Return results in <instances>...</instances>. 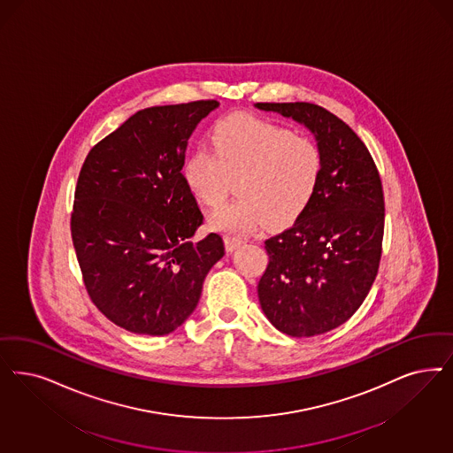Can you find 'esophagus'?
<instances>
[{"label":"esophagus","instance_id":"1","mask_svg":"<svg viewBox=\"0 0 453 453\" xmlns=\"http://www.w3.org/2000/svg\"><path fill=\"white\" fill-rule=\"evenodd\" d=\"M224 242H226V250L233 252V250H237L244 242V239L242 237H235V235H226Z\"/></svg>","mask_w":453,"mask_h":453}]
</instances>
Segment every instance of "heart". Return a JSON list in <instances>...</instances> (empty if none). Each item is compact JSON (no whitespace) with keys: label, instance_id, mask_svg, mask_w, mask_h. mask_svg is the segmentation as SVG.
<instances>
[{"label":"heart","instance_id":"1","mask_svg":"<svg viewBox=\"0 0 453 453\" xmlns=\"http://www.w3.org/2000/svg\"><path fill=\"white\" fill-rule=\"evenodd\" d=\"M209 147L192 150L182 179L205 207H218L235 182L239 197L209 219L219 233L246 234L263 224L284 227L312 201L323 172L319 147L280 125L231 115L214 125Z\"/></svg>","mask_w":453,"mask_h":453}]
</instances>
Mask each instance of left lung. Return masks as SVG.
<instances>
[{"label": "left lung", "mask_w": 453, "mask_h": 453, "mask_svg": "<svg viewBox=\"0 0 453 453\" xmlns=\"http://www.w3.org/2000/svg\"><path fill=\"white\" fill-rule=\"evenodd\" d=\"M304 125L323 156L319 186L296 222L269 237L257 284L265 318L289 336H314L348 321L373 286L385 229L380 173L358 135L319 105L256 104Z\"/></svg>", "instance_id": "obj_1"}]
</instances>
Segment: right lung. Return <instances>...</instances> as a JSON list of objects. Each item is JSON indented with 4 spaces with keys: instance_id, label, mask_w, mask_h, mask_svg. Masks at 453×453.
<instances>
[{
    "instance_id": "1",
    "label": "right lung",
    "mask_w": 453,
    "mask_h": 453,
    "mask_svg": "<svg viewBox=\"0 0 453 453\" xmlns=\"http://www.w3.org/2000/svg\"><path fill=\"white\" fill-rule=\"evenodd\" d=\"M216 100L139 110L85 158L72 239L88 296L117 326L150 336L196 310L219 234L190 241L203 212L182 179L188 141Z\"/></svg>"
}]
</instances>
